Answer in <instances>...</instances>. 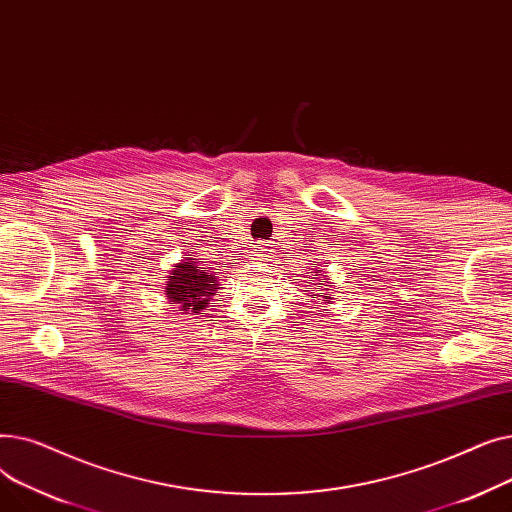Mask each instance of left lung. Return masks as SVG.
Here are the masks:
<instances>
[{
	"label": "left lung",
	"instance_id": "1",
	"mask_svg": "<svg viewBox=\"0 0 512 512\" xmlns=\"http://www.w3.org/2000/svg\"><path fill=\"white\" fill-rule=\"evenodd\" d=\"M317 272H321V270H317ZM315 272V274H317ZM324 290H328V288H324ZM311 299L315 301L317 299V303L319 301H326V303H332V294H326V292H319V294H311Z\"/></svg>",
	"mask_w": 512,
	"mask_h": 512
}]
</instances>
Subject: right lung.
I'll return each instance as SVG.
<instances>
[{
	"label": "right lung",
	"mask_w": 512,
	"mask_h": 512,
	"mask_svg": "<svg viewBox=\"0 0 512 512\" xmlns=\"http://www.w3.org/2000/svg\"><path fill=\"white\" fill-rule=\"evenodd\" d=\"M220 288L218 276L209 274L207 267H199L193 259H182L168 276L166 294L172 305L184 313H199L209 305V299Z\"/></svg>",
	"instance_id": "obj_1"
}]
</instances>
